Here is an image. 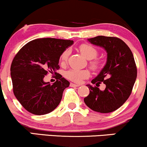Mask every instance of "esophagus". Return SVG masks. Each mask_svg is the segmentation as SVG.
<instances>
[{
    "instance_id": "obj_1",
    "label": "esophagus",
    "mask_w": 147,
    "mask_h": 147,
    "mask_svg": "<svg viewBox=\"0 0 147 147\" xmlns=\"http://www.w3.org/2000/svg\"><path fill=\"white\" fill-rule=\"evenodd\" d=\"M70 86L71 87H78V86H79V85H78V84H75L73 83H70Z\"/></svg>"
}]
</instances>
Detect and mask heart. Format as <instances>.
Segmentation results:
<instances>
[{
    "instance_id": "1",
    "label": "heart",
    "mask_w": 147,
    "mask_h": 147,
    "mask_svg": "<svg viewBox=\"0 0 147 147\" xmlns=\"http://www.w3.org/2000/svg\"><path fill=\"white\" fill-rule=\"evenodd\" d=\"M79 51L84 55L87 59L90 60L89 62V65L93 70H97L100 68L101 61L96 57L98 55V50L93 45L88 44V43H83L79 47ZM70 51L69 49H65L62 52L60 56V62L61 64L66 63L68 60ZM65 78L75 82V83H80L83 79L88 78L90 76V72L87 69H77L72 68L67 70L65 72Z\"/></svg>"
}]
</instances>
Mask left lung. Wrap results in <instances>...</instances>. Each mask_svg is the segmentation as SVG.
Listing matches in <instances>:
<instances>
[{
  "instance_id": "1",
  "label": "left lung",
  "mask_w": 147,
  "mask_h": 147,
  "mask_svg": "<svg viewBox=\"0 0 147 147\" xmlns=\"http://www.w3.org/2000/svg\"><path fill=\"white\" fill-rule=\"evenodd\" d=\"M88 40L92 44L105 49L107 61L91 82L97 86L87 85L90 93L84 98V102L96 112H113L124 104L132 92L137 77L133 55L129 46L117 37L98 36ZM102 83L106 85L104 91L98 88Z\"/></svg>"
}]
</instances>
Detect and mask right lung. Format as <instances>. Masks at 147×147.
Returning <instances> with one entry per match:
<instances>
[{"label":"right lung","instance_id":"add662e5","mask_svg":"<svg viewBox=\"0 0 147 147\" xmlns=\"http://www.w3.org/2000/svg\"><path fill=\"white\" fill-rule=\"evenodd\" d=\"M72 43L70 40L37 38L28 42L15 55L10 68L13 92L28 112L45 115L59 104L70 83L56 70L60 68L61 53ZM49 71L56 75L57 80L53 84L43 81Z\"/></svg>","mask_w":147,"mask_h":147}]
</instances>
